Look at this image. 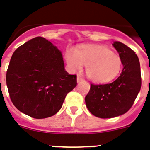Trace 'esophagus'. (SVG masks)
Returning a JSON list of instances; mask_svg holds the SVG:
<instances>
[{
  "instance_id": "34e87169",
  "label": "esophagus",
  "mask_w": 150,
  "mask_h": 150,
  "mask_svg": "<svg viewBox=\"0 0 150 150\" xmlns=\"http://www.w3.org/2000/svg\"><path fill=\"white\" fill-rule=\"evenodd\" d=\"M82 80H83V79H82V78L81 77L80 75H78V76H77V82H81V81H82Z\"/></svg>"
}]
</instances>
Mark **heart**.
<instances>
[{"mask_svg":"<svg viewBox=\"0 0 150 150\" xmlns=\"http://www.w3.org/2000/svg\"><path fill=\"white\" fill-rule=\"evenodd\" d=\"M66 62L71 71H81L86 65V73L95 82H107L119 75L122 60L118 54L103 46H82L77 50L66 52Z\"/></svg>","mask_w":150,"mask_h":150,"instance_id":"b5f03b06","label":"heart"}]
</instances>
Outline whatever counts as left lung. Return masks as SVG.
Listing matches in <instances>:
<instances>
[{"mask_svg":"<svg viewBox=\"0 0 150 150\" xmlns=\"http://www.w3.org/2000/svg\"><path fill=\"white\" fill-rule=\"evenodd\" d=\"M113 46L122 60L121 75L111 83L91 84L85 98L90 113L100 118L125 114L135 102L142 85L139 60L135 51L117 41Z\"/></svg>","mask_w":150,"mask_h":150,"instance_id":"left-lung-1","label":"left lung"}]
</instances>
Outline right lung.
Returning a JSON list of instances; mask_svg holds the SVG:
<instances>
[{"instance_id":"add662e5","label":"right lung","mask_w":150,"mask_h":150,"mask_svg":"<svg viewBox=\"0 0 150 150\" xmlns=\"http://www.w3.org/2000/svg\"><path fill=\"white\" fill-rule=\"evenodd\" d=\"M6 83L11 100L18 110L42 119L60 110L66 95L76 86L77 76L64 70L61 52L39 36L14 52Z\"/></svg>"}]
</instances>
